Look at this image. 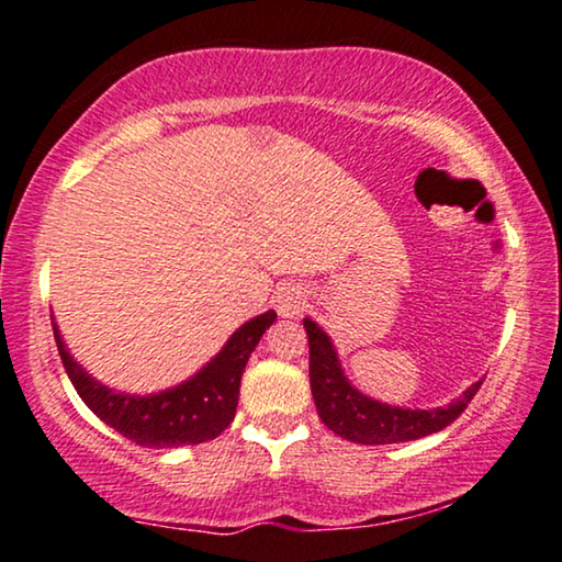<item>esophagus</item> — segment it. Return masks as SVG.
<instances>
[{
	"label": "esophagus",
	"mask_w": 562,
	"mask_h": 562,
	"mask_svg": "<svg viewBox=\"0 0 562 562\" xmlns=\"http://www.w3.org/2000/svg\"><path fill=\"white\" fill-rule=\"evenodd\" d=\"M304 291L294 286V283H283L276 291V310H279L281 317H299L304 312Z\"/></svg>",
	"instance_id": "34e87169"
}]
</instances>
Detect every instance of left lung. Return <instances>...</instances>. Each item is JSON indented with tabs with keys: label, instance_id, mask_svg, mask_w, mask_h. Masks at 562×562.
Masks as SVG:
<instances>
[{
	"label": "left lung",
	"instance_id": "obj_1",
	"mask_svg": "<svg viewBox=\"0 0 562 562\" xmlns=\"http://www.w3.org/2000/svg\"><path fill=\"white\" fill-rule=\"evenodd\" d=\"M304 327L310 337V383L314 404H317L325 427L350 442L391 445L440 432L465 412L483 383H471L458 398L445 406H435V409H409V406L379 402L352 386L342 371L340 358H337L333 337L310 317H304Z\"/></svg>",
	"mask_w": 562,
	"mask_h": 562
}]
</instances>
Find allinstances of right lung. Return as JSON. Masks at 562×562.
Returning a JSON list of instances; mask_svg holds the SVG:
<instances>
[{"mask_svg": "<svg viewBox=\"0 0 562 562\" xmlns=\"http://www.w3.org/2000/svg\"><path fill=\"white\" fill-rule=\"evenodd\" d=\"M273 322V310L248 319L194 375L158 394L143 396L114 391L83 371L79 360L68 352L56 322H53V335L74 389L104 425L143 448H181V445L214 440L235 419L243 371L250 352Z\"/></svg>", "mask_w": 562, "mask_h": 562, "instance_id": "right-lung-1", "label": "right lung"}]
</instances>
